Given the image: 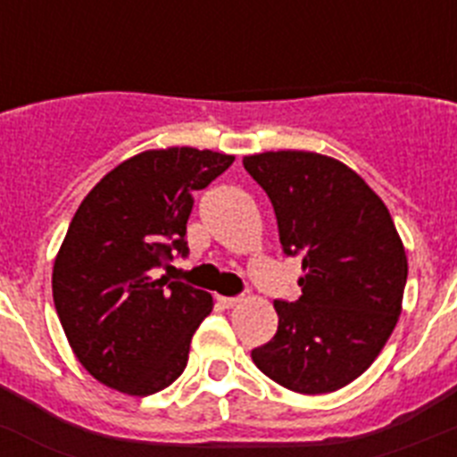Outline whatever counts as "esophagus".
<instances>
[{
  "instance_id": "34e87169",
  "label": "esophagus",
  "mask_w": 457,
  "mask_h": 457,
  "mask_svg": "<svg viewBox=\"0 0 457 457\" xmlns=\"http://www.w3.org/2000/svg\"><path fill=\"white\" fill-rule=\"evenodd\" d=\"M220 302L226 306V309H233V306L240 304L242 297H220Z\"/></svg>"
}]
</instances>
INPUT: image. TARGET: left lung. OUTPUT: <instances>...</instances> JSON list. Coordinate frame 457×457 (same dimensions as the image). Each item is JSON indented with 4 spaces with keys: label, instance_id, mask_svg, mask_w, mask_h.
Returning <instances> with one entry per match:
<instances>
[{
    "label": "left lung",
    "instance_id": "left-lung-1",
    "mask_svg": "<svg viewBox=\"0 0 457 457\" xmlns=\"http://www.w3.org/2000/svg\"><path fill=\"white\" fill-rule=\"evenodd\" d=\"M274 205L286 253H302L300 300L274 302L277 334L253 364L297 394H332L364 373L403 311L407 256L385 201L353 169L309 151L245 155Z\"/></svg>",
    "mask_w": 457,
    "mask_h": 457
}]
</instances>
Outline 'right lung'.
Instances as JSON below:
<instances>
[{
	"label": "right lung",
	"instance_id": "obj_1",
	"mask_svg": "<svg viewBox=\"0 0 457 457\" xmlns=\"http://www.w3.org/2000/svg\"><path fill=\"white\" fill-rule=\"evenodd\" d=\"M233 155L169 146L114 167L84 196L52 268L56 316L79 364L128 395L167 389L187 366L210 293L155 278L171 252L187 253L192 192Z\"/></svg>",
	"mask_w": 457,
	"mask_h": 457
}]
</instances>
